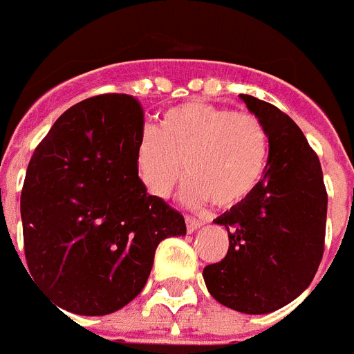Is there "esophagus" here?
<instances>
[{
	"mask_svg": "<svg viewBox=\"0 0 354 354\" xmlns=\"http://www.w3.org/2000/svg\"><path fill=\"white\" fill-rule=\"evenodd\" d=\"M201 226H203V223H199L197 219H194V217H186V228H188V232H195L199 230Z\"/></svg>",
	"mask_w": 354,
	"mask_h": 354,
	"instance_id": "34e87169",
	"label": "esophagus"
}]
</instances>
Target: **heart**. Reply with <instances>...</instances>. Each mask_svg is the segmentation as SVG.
<instances>
[{"label":"heart","mask_w":354,"mask_h":354,"mask_svg":"<svg viewBox=\"0 0 354 354\" xmlns=\"http://www.w3.org/2000/svg\"><path fill=\"white\" fill-rule=\"evenodd\" d=\"M267 129L250 113L205 102H186L160 117L159 129H146L135 151L137 174L144 188L166 199L188 177L183 199L219 208L239 205L257 186L267 164Z\"/></svg>","instance_id":"obj_1"}]
</instances>
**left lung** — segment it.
Here are the masks:
<instances>
[{
    "instance_id": "left-lung-1",
    "label": "left lung",
    "mask_w": 354,
    "mask_h": 354,
    "mask_svg": "<svg viewBox=\"0 0 354 354\" xmlns=\"http://www.w3.org/2000/svg\"><path fill=\"white\" fill-rule=\"evenodd\" d=\"M239 98L267 129L268 159L252 194L214 219L230 245L203 278L228 309L267 315L298 298L315 278L324 256L327 192L320 160L292 118L250 95Z\"/></svg>"
}]
</instances>
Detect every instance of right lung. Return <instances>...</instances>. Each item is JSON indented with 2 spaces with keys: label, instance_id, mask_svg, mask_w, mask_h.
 <instances>
[{
  "label": "right lung",
  "instance_id": "1",
  "mask_svg": "<svg viewBox=\"0 0 354 354\" xmlns=\"http://www.w3.org/2000/svg\"><path fill=\"white\" fill-rule=\"evenodd\" d=\"M142 124L129 95L87 98L53 124L27 168V270L73 315L122 309L144 289L159 243L186 236L185 217L138 179Z\"/></svg>",
  "mask_w": 354,
  "mask_h": 354
}]
</instances>
